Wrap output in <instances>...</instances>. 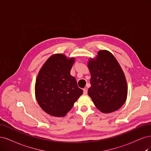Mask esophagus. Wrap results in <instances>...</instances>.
I'll use <instances>...</instances> for the list:
<instances>
[{"instance_id":"1","label":"esophagus","mask_w":151,"mask_h":151,"mask_svg":"<svg viewBox=\"0 0 151 151\" xmlns=\"http://www.w3.org/2000/svg\"><path fill=\"white\" fill-rule=\"evenodd\" d=\"M87 92H88V91H87L86 88H84V89H83V93H84L85 95H86V94H87Z\"/></svg>"}]
</instances>
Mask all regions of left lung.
<instances>
[{
  "mask_svg": "<svg viewBox=\"0 0 151 151\" xmlns=\"http://www.w3.org/2000/svg\"><path fill=\"white\" fill-rule=\"evenodd\" d=\"M91 86L88 95L103 113L119 109L127 99V84L123 70L114 56L106 50L98 52L88 61Z\"/></svg>",
  "mask_w": 151,
  "mask_h": 151,
  "instance_id": "1",
  "label": "left lung"
}]
</instances>
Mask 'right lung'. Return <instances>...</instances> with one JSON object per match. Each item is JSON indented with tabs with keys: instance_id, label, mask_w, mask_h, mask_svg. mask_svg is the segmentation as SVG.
<instances>
[{
	"instance_id": "add662e5",
	"label": "right lung",
	"mask_w": 151,
	"mask_h": 151,
	"mask_svg": "<svg viewBox=\"0 0 151 151\" xmlns=\"http://www.w3.org/2000/svg\"><path fill=\"white\" fill-rule=\"evenodd\" d=\"M74 58L55 54L48 58L41 68L35 84L38 104L47 114L65 116L83 94L75 78L70 75Z\"/></svg>"
}]
</instances>
